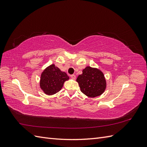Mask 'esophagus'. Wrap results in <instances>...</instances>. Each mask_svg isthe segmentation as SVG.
<instances>
[{
    "instance_id": "1",
    "label": "esophagus",
    "mask_w": 147,
    "mask_h": 147,
    "mask_svg": "<svg viewBox=\"0 0 147 147\" xmlns=\"http://www.w3.org/2000/svg\"><path fill=\"white\" fill-rule=\"evenodd\" d=\"M70 77L72 78V79H74V80H75V78H76V76H75V75H74V74L71 75H70Z\"/></svg>"
}]
</instances>
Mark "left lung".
Segmentation results:
<instances>
[{"label": "left lung", "mask_w": 147, "mask_h": 147, "mask_svg": "<svg viewBox=\"0 0 147 147\" xmlns=\"http://www.w3.org/2000/svg\"><path fill=\"white\" fill-rule=\"evenodd\" d=\"M77 82L81 91L90 97L100 96L105 90L106 82L103 73L91 67L83 70V74L78 75Z\"/></svg>", "instance_id": "obj_1"}]
</instances>
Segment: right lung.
Returning <instances> with one entry per match:
<instances>
[{
    "instance_id": "right-lung-1",
    "label": "right lung",
    "mask_w": 147,
    "mask_h": 147,
    "mask_svg": "<svg viewBox=\"0 0 147 147\" xmlns=\"http://www.w3.org/2000/svg\"><path fill=\"white\" fill-rule=\"evenodd\" d=\"M69 78L68 75L61 72L54 64L43 71L40 78V88L48 95H52L59 91L65 81Z\"/></svg>"
}]
</instances>
